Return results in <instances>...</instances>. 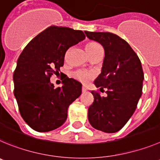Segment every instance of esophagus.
<instances>
[{
  "label": "esophagus",
  "mask_w": 160,
  "mask_h": 160,
  "mask_svg": "<svg viewBox=\"0 0 160 160\" xmlns=\"http://www.w3.org/2000/svg\"><path fill=\"white\" fill-rule=\"evenodd\" d=\"M86 91H87V88H86L85 87H82V92H85Z\"/></svg>",
  "instance_id": "esophagus-1"
}]
</instances>
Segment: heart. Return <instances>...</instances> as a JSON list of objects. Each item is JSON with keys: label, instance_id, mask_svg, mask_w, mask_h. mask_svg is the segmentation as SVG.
<instances>
[{"label": "heart", "instance_id": "obj_1", "mask_svg": "<svg viewBox=\"0 0 160 160\" xmlns=\"http://www.w3.org/2000/svg\"><path fill=\"white\" fill-rule=\"evenodd\" d=\"M85 48L88 56H90L91 54L94 53L95 52H96L97 50L102 49L101 46L98 44V43L94 42V41L88 43L85 46ZM72 77H74L76 80L81 82V83H86L94 77V73H93L92 72L84 71V70H79V71L75 72L73 73Z\"/></svg>", "mask_w": 160, "mask_h": 160}]
</instances>
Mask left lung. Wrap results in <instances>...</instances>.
<instances>
[{
	"label": "left lung",
	"instance_id": "8db88e82",
	"mask_svg": "<svg viewBox=\"0 0 160 160\" xmlns=\"http://www.w3.org/2000/svg\"><path fill=\"white\" fill-rule=\"evenodd\" d=\"M84 32L104 49L101 73L94 83L107 93L103 97L97 92H91L94 101L88 108V121L97 130L114 133L126 124L136 111L142 95L143 68L136 53L119 36L111 32Z\"/></svg>",
	"mask_w": 160,
	"mask_h": 160
}]
</instances>
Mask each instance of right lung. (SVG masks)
I'll return each mask as SVG.
<instances>
[{
    "instance_id": "add662e5",
    "label": "right lung",
    "mask_w": 160,
    "mask_h": 160,
    "mask_svg": "<svg viewBox=\"0 0 160 160\" xmlns=\"http://www.w3.org/2000/svg\"><path fill=\"white\" fill-rule=\"evenodd\" d=\"M85 39L81 30L50 26L33 38L17 60L14 96L20 113L37 132L55 130L66 121L69 105L81 94L82 84L64 77L62 87L50 82L64 65L67 50Z\"/></svg>"
}]
</instances>
